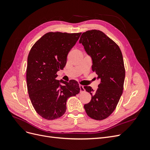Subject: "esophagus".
Masks as SVG:
<instances>
[{
	"mask_svg": "<svg viewBox=\"0 0 150 150\" xmlns=\"http://www.w3.org/2000/svg\"><path fill=\"white\" fill-rule=\"evenodd\" d=\"M79 88H80V91H81V93L84 92V91H85L84 88V86H83V85H81V84H79Z\"/></svg>",
	"mask_w": 150,
	"mask_h": 150,
	"instance_id": "obj_1",
	"label": "esophagus"
}]
</instances>
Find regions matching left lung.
Here are the masks:
<instances>
[{
	"label": "left lung",
	"instance_id": "8db88e82",
	"mask_svg": "<svg viewBox=\"0 0 150 150\" xmlns=\"http://www.w3.org/2000/svg\"><path fill=\"white\" fill-rule=\"evenodd\" d=\"M79 43L92 58V71L101 79L96 91L84 86L92 96L84 104L87 115L93 120H103L110 116L118 103L124 87L125 68L120 47L99 30H90L81 35Z\"/></svg>",
	"mask_w": 150,
	"mask_h": 150
}]
</instances>
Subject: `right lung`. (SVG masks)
Wrapping results in <instances>:
<instances>
[{
    "label": "right lung",
    "mask_w": 150,
    "mask_h": 150,
    "mask_svg": "<svg viewBox=\"0 0 150 150\" xmlns=\"http://www.w3.org/2000/svg\"><path fill=\"white\" fill-rule=\"evenodd\" d=\"M81 33L49 32L33 45L28 57L27 86L32 104L43 118L53 120L66 111L67 99L80 92L75 80L60 84L57 72L63 69L67 56L79 39Z\"/></svg>",
    "instance_id": "right-lung-1"
}]
</instances>
